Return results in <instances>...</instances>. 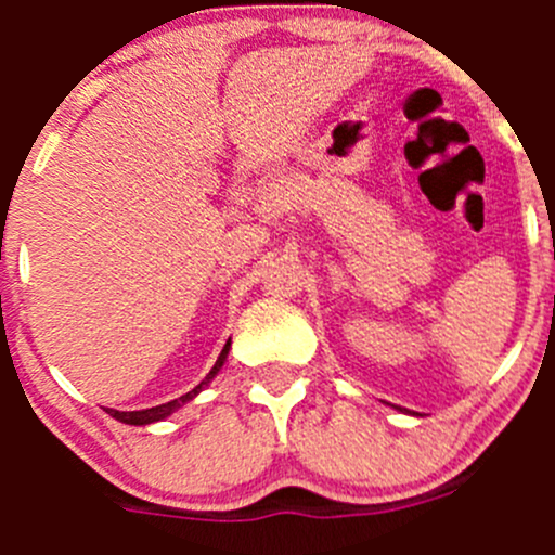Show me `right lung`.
<instances>
[{"mask_svg":"<svg viewBox=\"0 0 555 555\" xmlns=\"http://www.w3.org/2000/svg\"><path fill=\"white\" fill-rule=\"evenodd\" d=\"M228 351H231V340H228V344L222 346L220 357H217V362H215V367H211V371H209V376H206L204 382H201L198 386H195V389H190L188 395L177 397V400H171V402H164V405L144 408V411H115V408H106V413H109L112 418H117V422H122V424H133V427H142V424H153V422H160V418L171 416V413L177 411V408H182L184 402L193 400V397L198 395V391L204 389V386L209 384L211 378L217 376V373H220V367L225 365V360H228Z\"/></svg>","mask_w":555,"mask_h":555,"instance_id":"right-lung-1","label":"right lung"}]
</instances>
